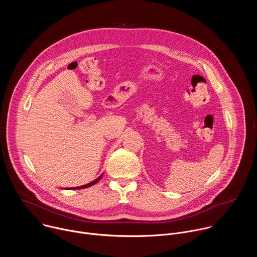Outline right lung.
Instances as JSON below:
<instances>
[{
  "label": "right lung",
  "mask_w": 257,
  "mask_h": 257,
  "mask_svg": "<svg viewBox=\"0 0 257 257\" xmlns=\"http://www.w3.org/2000/svg\"><path fill=\"white\" fill-rule=\"evenodd\" d=\"M102 177V175H100L97 179H95L94 181H92V182H90V183H88V184H86V185H83V186H79V187H74V188H70V189H82V188H87V187H89V186H92V185H94L95 183H97L99 180H100V178Z\"/></svg>",
  "instance_id": "1"
}]
</instances>
